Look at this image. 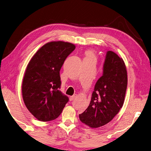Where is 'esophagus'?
Here are the masks:
<instances>
[{
	"instance_id": "34e87169",
	"label": "esophagus",
	"mask_w": 151,
	"mask_h": 151,
	"mask_svg": "<svg viewBox=\"0 0 151 151\" xmlns=\"http://www.w3.org/2000/svg\"><path fill=\"white\" fill-rule=\"evenodd\" d=\"M76 97V95H73V96H70V101H73V100L75 99Z\"/></svg>"
}]
</instances>
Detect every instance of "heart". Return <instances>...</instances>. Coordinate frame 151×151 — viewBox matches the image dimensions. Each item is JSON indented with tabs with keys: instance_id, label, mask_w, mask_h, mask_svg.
I'll list each match as a JSON object with an SVG mask.
<instances>
[{
	"instance_id": "obj_1",
	"label": "heart",
	"mask_w": 151,
	"mask_h": 151,
	"mask_svg": "<svg viewBox=\"0 0 151 151\" xmlns=\"http://www.w3.org/2000/svg\"><path fill=\"white\" fill-rule=\"evenodd\" d=\"M86 56H94V54L91 51H88L86 53Z\"/></svg>"
}]
</instances>
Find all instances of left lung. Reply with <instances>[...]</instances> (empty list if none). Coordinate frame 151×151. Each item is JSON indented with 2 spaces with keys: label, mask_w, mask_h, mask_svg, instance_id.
Here are the masks:
<instances>
[{
  "label": "left lung",
  "mask_w": 151,
  "mask_h": 151,
  "mask_svg": "<svg viewBox=\"0 0 151 151\" xmlns=\"http://www.w3.org/2000/svg\"><path fill=\"white\" fill-rule=\"evenodd\" d=\"M127 71L124 60L108 51L104 64L103 75L98 80L91 100L79 119L96 128L109 122L123 106L127 88Z\"/></svg>",
  "instance_id": "8db88e82"
}]
</instances>
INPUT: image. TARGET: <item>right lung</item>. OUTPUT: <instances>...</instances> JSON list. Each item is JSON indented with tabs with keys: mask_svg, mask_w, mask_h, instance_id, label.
I'll return each mask as SVG.
<instances>
[{
	"mask_svg": "<svg viewBox=\"0 0 151 151\" xmlns=\"http://www.w3.org/2000/svg\"><path fill=\"white\" fill-rule=\"evenodd\" d=\"M75 48L69 42H50L40 48L29 61L23 80V99L38 121L57 119L68 101V96L59 90L60 70Z\"/></svg>",
	"mask_w": 151,
	"mask_h": 151,
	"instance_id": "add662e5",
	"label": "right lung"
}]
</instances>
